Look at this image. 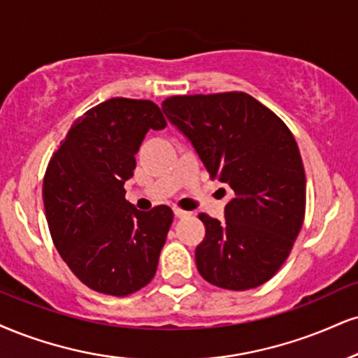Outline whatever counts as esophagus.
Masks as SVG:
<instances>
[{
  "mask_svg": "<svg viewBox=\"0 0 358 358\" xmlns=\"http://www.w3.org/2000/svg\"><path fill=\"white\" fill-rule=\"evenodd\" d=\"M173 213H175V217L176 218H183V217H188V212H185V210H182V208H178V206H175L173 208Z\"/></svg>",
  "mask_w": 358,
  "mask_h": 358,
  "instance_id": "1",
  "label": "esophagus"
}]
</instances>
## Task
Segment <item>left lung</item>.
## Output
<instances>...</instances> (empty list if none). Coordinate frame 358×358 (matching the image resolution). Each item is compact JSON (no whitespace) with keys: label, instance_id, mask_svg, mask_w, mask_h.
Wrapping results in <instances>:
<instances>
[{"label":"left lung","instance_id":"left-lung-1","mask_svg":"<svg viewBox=\"0 0 358 358\" xmlns=\"http://www.w3.org/2000/svg\"><path fill=\"white\" fill-rule=\"evenodd\" d=\"M162 108L195 146L210 178L234 192L223 222L198 215L205 225L195 250L198 272L225 290L268 282L305 218V170L292 131L243 92L178 94Z\"/></svg>","mask_w":358,"mask_h":358}]
</instances>
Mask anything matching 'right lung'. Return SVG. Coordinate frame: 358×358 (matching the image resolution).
Instances as JSON below:
<instances>
[{
  "label": "right lung",
  "instance_id": "right-lung-1",
  "mask_svg": "<svg viewBox=\"0 0 358 358\" xmlns=\"http://www.w3.org/2000/svg\"><path fill=\"white\" fill-rule=\"evenodd\" d=\"M166 120L150 100L111 98L71 124L51 157L43 201L53 243L86 287L127 296L148 285L173 222L170 206L140 212L124 198L135 155Z\"/></svg>",
  "mask_w": 358,
  "mask_h": 358
}]
</instances>
